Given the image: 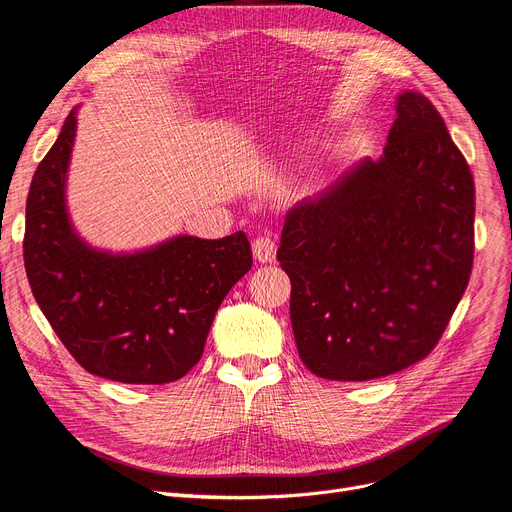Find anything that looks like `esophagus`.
<instances>
[{"mask_svg": "<svg viewBox=\"0 0 512 512\" xmlns=\"http://www.w3.org/2000/svg\"><path fill=\"white\" fill-rule=\"evenodd\" d=\"M253 255L259 263H272L276 259V240L272 236H259L253 240Z\"/></svg>", "mask_w": 512, "mask_h": 512, "instance_id": "1", "label": "esophagus"}]
</instances>
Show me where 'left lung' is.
I'll list each match as a JSON object with an SVG mask.
<instances>
[{
    "label": "left lung",
    "instance_id": "8db88e82",
    "mask_svg": "<svg viewBox=\"0 0 512 512\" xmlns=\"http://www.w3.org/2000/svg\"><path fill=\"white\" fill-rule=\"evenodd\" d=\"M473 218V176L442 116L400 93L384 155L286 213L278 261L307 369L367 382L432 353L471 276Z\"/></svg>",
    "mask_w": 512,
    "mask_h": 512
}]
</instances>
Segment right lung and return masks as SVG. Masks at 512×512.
<instances>
[{
  "label": "right lung",
  "mask_w": 512,
  "mask_h": 512,
  "mask_svg": "<svg viewBox=\"0 0 512 512\" xmlns=\"http://www.w3.org/2000/svg\"><path fill=\"white\" fill-rule=\"evenodd\" d=\"M76 110L39 164L26 199L24 267L33 297L68 353L122 384H168L191 371L213 317L253 265L245 232L174 236L137 253L97 251L66 209Z\"/></svg>",
  "instance_id": "obj_1"
}]
</instances>
